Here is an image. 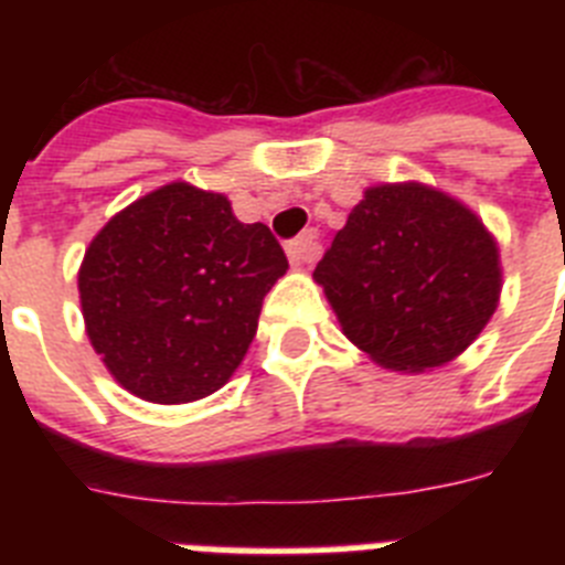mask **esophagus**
Listing matches in <instances>:
<instances>
[{
    "mask_svg": "<svg viewBox=\"0 0 565 565\" xmlns=\"http://www.w3.org/2000/svg\"><path fill=\"white\" fill-rule=\"evenodd\" d=\"M288 259H291V266H306V263H313L319 257V237L317 232H306L299 234L297 239H291L286 246Z\"/></svg>",
    "mask_w": 565,
    "mask_h": 565,
    "instance_id": "esophagus-1",
    "label": "esophagus"
}]
</instances>
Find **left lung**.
Returning <instances> with one entry per match:
<instances>
[{
    "instance_id": "1",
    "label": "left lung",
    "mask_w": 565,
    "mask_h": 565,
    "mask_svg": "<svg viewBox=\"0 0 565 565\" xmlns=\"http://www.w3.org/2000/svg\"><path fill=\"white\" fill-rule=\"evenodd\" d=\"M313 277L344 337L411 373L456 359L501 294L495 239L467 206L422 183L367 189Z\"/></svg>"
}]
</instances>
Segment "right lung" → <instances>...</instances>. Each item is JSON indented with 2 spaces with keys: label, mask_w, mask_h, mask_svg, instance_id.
Listing matches in <instances>:
<instances>
[{
  "label": "right lung",
  "mask_w": 565,
  "mask_h": 565,
  "mask_svg": "<svg viewBox=\"0 0 565 565\" xmlns=\"http://www.w3.org/2000/svg\"><path fill=\"white\" fill-rule=\"evenodd\" d=\"M288 268L271 228L223 194L169 183L118 212L84 254L87 337L135 396L181 404L221 391Z\"/></svg>",
  "instance_id": "right-lung-1"
}]
</instances>
